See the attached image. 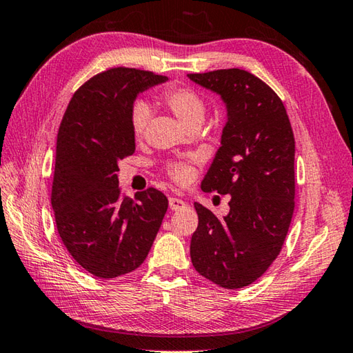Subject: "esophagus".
Returning a JSON list of instances; mask_svg holds the SVG:
<instances>
[{
	"mask_svg": "<svg viewBox=\"0 0 353 353\" xmlns=\"http://www.w3.org/2000/svg\"><path fill=\"white\" fill-rule=\"evenodd\" d=\"M184 207H185V202H184V201L178 199V198H170V199H169V208H170L172 211H178V210H181V208H184Z\"/></svg>",
	"mask_w": 353,
	"mask_h": 353,
	"instance_id": "esophagus-1",
	"label": "esophagus"
}]
</instances>
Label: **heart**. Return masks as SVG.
<instances>
[{
  "label": "heart",
  "mask_w": 353,
  "mask_h": 353,
  "mask_svg": "<svg viewBox=\"0 0 353 353\" xmlns=\"http://www.w3.org/2000/svg\"><path fill=\"white\" fill-rule=\"evenodd\" d=\"M163 105L174 113L184 127L201 125L205 116V103L196 90L184 85H170L161 93ZM151 119V108L146 104H137L132 110V132L136 139H142ZM169 175L178 184H187L194 175L190 161H178L169 166Z\"/></svg>",
  "instance_id": "b5f03b06"
}]
</instances>
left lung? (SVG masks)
Returning a JSON list of instances; mask_svg holds the SVG:
<instances>
[{
    "label": "left lung",
    "instance_id": "1",
    "mask_svg": "<svg viewBox=\"0 0 353 353\" xmlns=\"http://www.w3.org/2000/svg\"><path fill=\"white\" fill-rule=\"evenodd\" d=\"M226 105L221 148L202 179L203 192L231 194L230 213L216 217L194 202L198 228L190 258L203 278L243 288L276 260L294 211V136L283 101L243 69L187 75Z\"/></svg>",
    "mask_w": 353,
    "mask_h": 353
}]
</instances>
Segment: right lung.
Segmentation results:
<instances>
[{"label": "right lung", "mask_w": 353, "mask_h": 353, "mask_svg": "<svg viewBox=\"0 0 353 353\" xmlns=\"http://www.w3.org/2000/svg\"><path fill=\"white\" fill-rule=\"evenodd\" d=\"M150 70L113 68L78 89L60 123L51 205L68 252L93 276L110 279L145 261L168 211L157 189L122 196L119 161L136 151L132 107L166 83Z\"/></svg>", "instance_id": "right-lung-1"}]
</instances>
